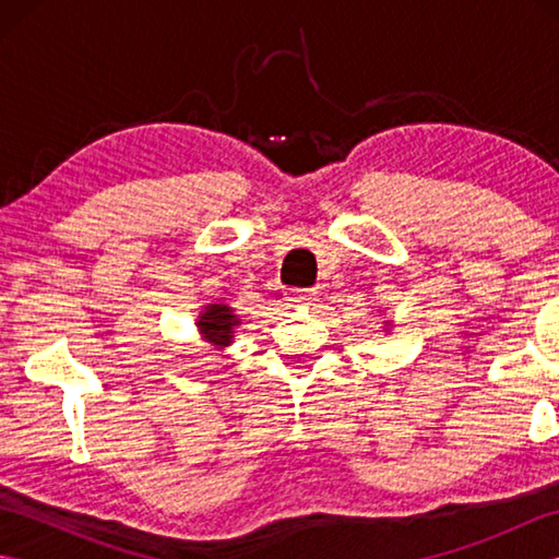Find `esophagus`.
Masks as SVG:
<instances>
[{
	"label": "esophagus",
	"instance_id": "esophagus-1",
	"mask_svg": "<svg viewBox=\"0 0 559 559\" xmlns=\"http://www.w3.org/2000/svg\"><path fill=\"white\" fill-rule=\"evenodd\" d=\"M286 300H288L290 307H307V310H310V307H314L319 302L317 293L310 290V288H307V290H290Z\"/></svg>",
	"mask_w": 559,
	"mask_h": 559
}]
</instances>
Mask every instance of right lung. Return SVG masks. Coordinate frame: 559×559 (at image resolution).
I'll return each mask as SVG.
<instances>
[{"mask_svg": "<svg viewBox=\"0 0 559 559\" xmlns=\"http://www.w3.org/2000/svg\"><path fill=\"white\" fill-rule=\"evenodd\" d=\"M237 324H240V319H237V314H233V307L223 302L206 305L204 312H201L197 319V329L201 338L209 341L211 346L216 348L230 346Z\"/></svg>", "mask_w": 559, "mask_h": 559, "instance_id": "add662e5", "label": "right lung"}]
</instances>
